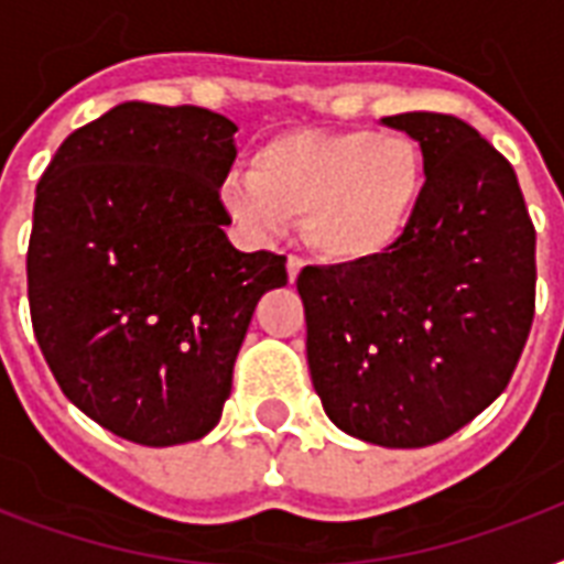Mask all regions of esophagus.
Here are the masks:
<instances>
[{
  "mask_svg": "<svg viewBox=\"0 0 564 564\" xmlns=\"http://www.w3.org/2000/svg\"><path fill=\"white\" fill-rule=\"evenodd\" d=\"M301 269H304V260H301V257H290V260H286V274H290V283H295V278L301 274Z\"/></svg>",
  "mask_w": 564,
  "mask_h": 564,
  "instance_id": "esophagus-1",
  "label": "esophagus"
}]
</instances>
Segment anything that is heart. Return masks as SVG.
Returning a JSON list of instances; mask_svg holds the SVG:
<instances>
[{"label": "heart", "instance_id": "b5f03b06", "mask_svg": "<svg viewBox=\"0 0 564 564\" xmlns=\"http://www.w3.org/2000/svg\"><path fill=\"white\" fill-rule=\"evenodd\" d=\"M421 189L424 158L410 137L292 128L257 145L248 175H228L219 198L248 234L269 237L301 219L318 257L354 265L392 251Z\"/></svg>", "mask_w": 564, "mask_h": 564}]
</instances>
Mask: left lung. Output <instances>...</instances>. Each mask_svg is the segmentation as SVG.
I'll use <instances>...</instances> for the list:
<instances>
[{
	"mask_svg": "<svg viewBox=\"0 0 564 564\" xmlns=\"http://www.w3.org/2000/svg\"><path fill=\"white\" fill-rule=\"evenodd\" d=\"M424 154L403 237L369 263L307 265L299 295L327 419L383 447L454 436L503 389L535 313V228L516 170L468 122L386 117Z\"/></svg>",
	"mask_w": 564,
	"mask_h": 564,
	"instance_id": "left-lung-1",
	"label": "left lung"
}]
</instances>
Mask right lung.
Returning <instances> with one entry per match:
<instances>
[{"label": "right lung", "mask_w": 564, "mask_h": 564, "mask_svg": "<svg viewBox=\"0 0 564 564\" xmlns=\"http://www.w3.org/2000/svg\"><path fill=\"white\" fill-rule=\"evenodd\" d=\"M237 126L122 101L66 137L34 195L29 307L61 392L137 445L216 427L257 301L286 257L237 251L219 187Z\"/></svg>", "instance_id": "add662e5"}]
</instances>
